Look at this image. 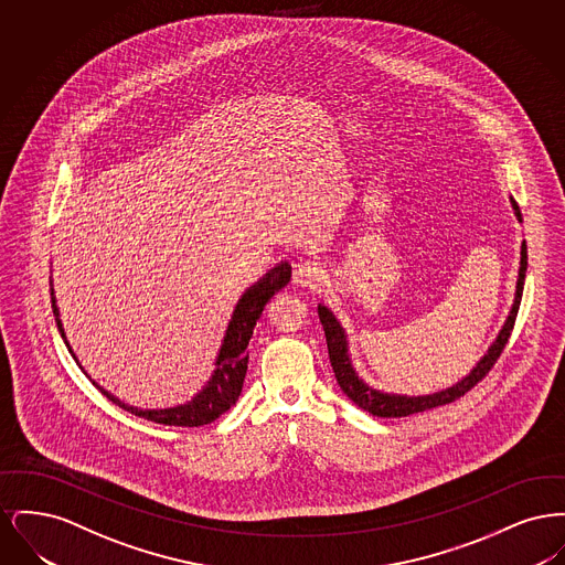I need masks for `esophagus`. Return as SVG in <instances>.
<instances>
[{
    "instance_id": "1",
    "label": "esophagus",
    "mask_w": 565,
    "mask_h": 565,
    "mask_svg": "<svg viewBox=\"0 0 565 565\" xmlns=\"http://www.w3.org/2000/svg\"><path fill=\"white\" fill-rule=\"evenodd\" d=\"M323 279H326V275H323V269L318 263L307 260V263H300L295 269V284L300 288H313L316 290V288L322 286Z\"/></svg>"
}]
</instances>
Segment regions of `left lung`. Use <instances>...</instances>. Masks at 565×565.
<instances>
[{"label":"left lung","mask_w":565,"mask_h":565,"mask_svg":"<svg viewBox=\"0 0 565 565\" xmlns=\"http://www.w3.org/2000/svg\"><path fill=\"white\" fill-rule=\"evenodd\" d=\"M511 203L516 220L521 222L519 205L514 203L512 196ZM525 270H527V245L523 242L521 243V267H519L514 302H512L511 313H509L507 322L502 326V330L498 332L495 341L491 343V348L487 350L483 358L477 362V366H475L468 375L463 376L461 381H457L456 385H451V387H447V390L428 394V396L385 394V392H379L375 387H371L369 383H364V381L358 376V373H355L353 364H351L350 343H348V334H345L343 326L334 318V313H332L328 307L318 305L320 322H322L323 332H326L330 364H332V371H334V376H337L341 390L348 394V398H350L351 403L358 404L360 408L369 411L371 415H376V417H406V415L424 413V411H430V408L443 406V404L454 403L459 396H463L468 390H472V387L491 371V366H493L495 360L500 358L504 345L509 343L512 326H514V320H516V311H519V305H521V296H523Z\"/></svg>","instance_id":"obj_1"}]
</instances>
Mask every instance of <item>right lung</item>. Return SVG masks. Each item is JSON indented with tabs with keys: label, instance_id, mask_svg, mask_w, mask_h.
<instances>
[{
	"label": "right lung",
	"instance_id": "1",
	"mask_svg": "<svg viewBox=\"0 0 565 565\" xmlns=\"http://www.w3.org/2000/svg\"><path fill=\"white\" fill-rule=\"evenodd\" d=\"M292 277V267L288 263H279L275 269H270L258 284H254L252 288H247L243 292L233 318L226 328L222 348L217 351L215 358V371L212 379L207 381V385L186 404H178L171 408H137L129 404L118 401L116 396H111L102 385H97L93 381V385L109 398L111 403L118 404L120 408L134 413L137 417H143L148 422L162 424V426H182V428H196V426H205L217 419L222 413H226L233 404L239 401L242 394L243 379L247 373V345L249 339L254 334V326L260 320L267 302L279 290H284L288 286ZM51 298H53V313L56 320V328L67 345L70 353L74 355L76 364L81 366L76 353L70 348L65 332H63V323L58 320V309H56V300H54V290L51 288ZM82 369V366H81Z\"/></svg>",
	"mask_w": 565,
	"mask_h": 565
}]
</instances>
